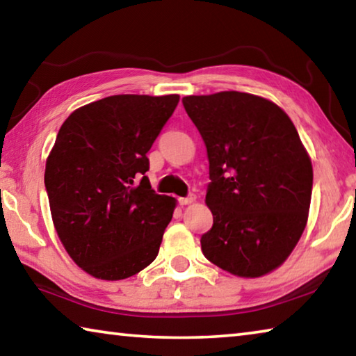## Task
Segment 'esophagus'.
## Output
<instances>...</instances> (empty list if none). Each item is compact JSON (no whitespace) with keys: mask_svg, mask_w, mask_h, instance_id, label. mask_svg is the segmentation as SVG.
I'll return each mask as SVG.
<instances>
[{"mask_svg":"<svg viewBox=\"0 0 356 356\" xmlns=\"http://www.w3.org/2000/svg\"><path fill=\"white\" fill-rule=\"evenodd\" d=\"M196 201V196L195 195H190L186 197H179V204L180 206H188V204H193Z\"/></svg>","mask_w":356,"mask_h":356,"instance_id":"esophagus-1","label":"esophagus"}]
</instances>
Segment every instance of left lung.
I'll return each mask as SVG.
<instances>
[{"label": "left lung", "instance_id": "8db88e82", "mask_svg": "<svg viewBox=\"0 0 356 356\" xmlns=\"http://www.w3.org/2000/svg\"><path fill=\"white\" fill-rule=\"evenodd\" d=\"M186 114L207 149L206 204L213 226L204 256L240 278H259L291 256L303 234L312 165L291 118L259 95H186Z\"/></svg>", "mask_w": 356, "mask_h": 356}]
</instances>
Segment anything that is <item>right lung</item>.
Segmentation results:
<instances>
[{
    "label": "right lung",
    "mask_w": 356,
    "mask_h": 356,
    "mask_svg": "<svg viewBox=\"0 0 356 356\" xmlns=\"http://www.w3.org/2000/svg\"><path fill=\"white\" fill-rule=\"evenodd\" d=\"M177 104V94L111 95L78 108L58 131L45 165L53 225L94 278H130L159 254L176 200L152 190L146 154Z\"/></svg>",
    "instance_id": "right-lung-1"
}]
</instances>
